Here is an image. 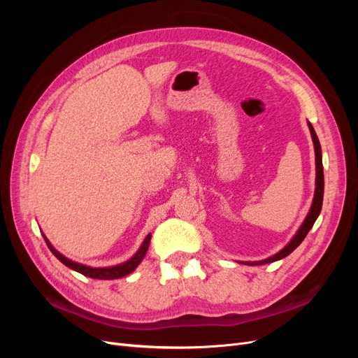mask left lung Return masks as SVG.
<instances>
[{
	"mask_svg": "<svg viewBox=\"0 0 358 358\" xmlns=\"http://www.w3.org/2000/svg\"><path fill=\"white\" fill-rule=\"evenodd\" d=\"M310 135H312V141H313V146H315V161H316V189H315V197L312 201V208L305 219V222L302 223V227L299 228V231L296 232V235L293 236V239L287 243V245L281 250L280 252H277L275 255L262 259V261H254V262H243V264L248 266H259V264H267V262H273V261H278L281 258L287 257L290 252H293L302 241L306 238L308 232L310 231V228L313 227L315 220L317 219L319 213H321L322 209V200H324V166H322V150H321V143H319V139L316 136V131L313 129V126L310 124V122H308Z\"/></svg>",
	"mask_w": 358,
	"mask_h": 358,
	"instance_id": "obj_1",
	"label": "left lung"
}]
</instances>
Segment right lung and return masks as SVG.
Listing matches in <instances>:
<instances>
[{"mask_svg":"<svg viewBox=\"0 0 358 358\" xmlns=\"http://www.w3.org/2000/svg\"><path fill=\"white\" fill-rule=\"evenodd\" d=\"M150 236H152V235L149 234V235L145 238V241H143V243L141 245L139 251H138L134 257H131L130 259H127L126 262H122V264L115 266V267L92 268V267H88V266L80 264V262L71 261L69 258L64 257L61 252H58V251H56V250L52 247V243H50V242L48 241V238L43 235V238H45V241H46V243H48L49 250L52 251V254H53L56 258H58V259L62 262V264H65L66 267H69V268H71V270H73V271H78V273H81V274H84V275H87V277H91V278H99V280H113V278H120V277L127 275V274H130L131 271H134V270L141 264V261L143 259V257H145V254H146V251H148V248H149Z\"/></svg>","mask_w":358,"mask_h":358,"instance_id":"obj_1","label":"right lung"}]
</instances>
